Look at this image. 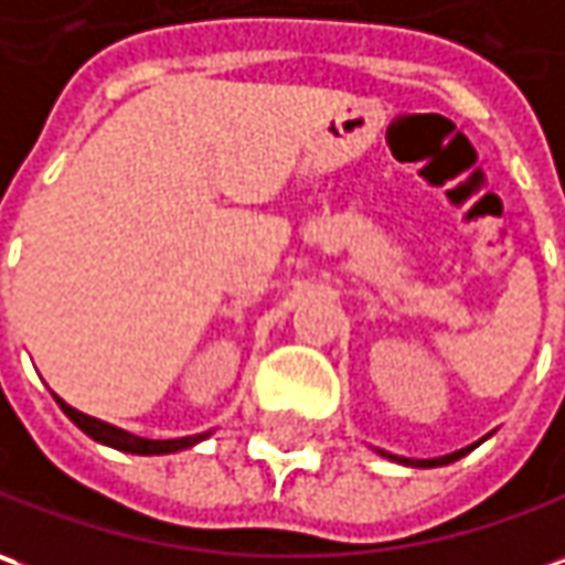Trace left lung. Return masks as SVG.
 <instances>
[{"mask_svg":"<svg viewBox=\"0 0 565 565\" xmlns=\"http://www.w3.org/2000/svg\"><path fill=\"white\" fill-rule=\"evenodd\" d=\"M486 439H489V436H486ZM479 443H482V439H479ZM479 443L467 445V448H460V451H451V455H443V458H398V455H390V451H380V448H377V451H380V455H383V458L395 460V463H405V467H445V463H455V460H458V458H463L467 451H473V448Z\"/></svg>","mask_w":565,"mask_h":565,"instance_id":"1","label":"left lung"}]
</instances>
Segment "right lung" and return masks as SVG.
Segmentation results:
<instances>
[{
	"label": "right lung",
	"instance_id": "right-lung-1",
	"mask_svg": "<svg viewBox=\"0 0 565 565\" xmlns=\"http://www.w3.org/2000/svg\"><path fill=\"white\" fill-rule=\"evenodd\" d=\"M55 402L61 405V412L67 414L73 424L83 429L86 436H92L95 443L110 445V448H117V451H129V455H172V451H185V448L203 443V439L213 433V429H210V433L182 436V439H141V436H136V433H126V429L114 427V424H107V420H98V417H92V414L76 412V408L67 405L61 395H55Z\"/></svg>",
	"mask_w": 565,
	"mask_h": 565
}]
</instances>
